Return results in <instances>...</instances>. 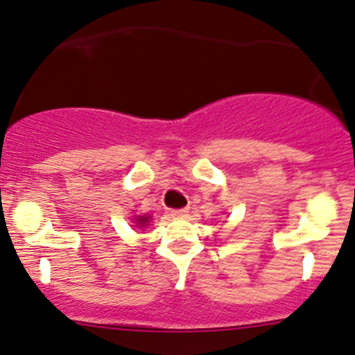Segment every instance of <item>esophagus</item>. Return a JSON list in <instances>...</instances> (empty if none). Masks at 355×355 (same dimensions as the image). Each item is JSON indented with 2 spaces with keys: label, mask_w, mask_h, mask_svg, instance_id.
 <instances>
[{
  "label": "esophagus",
  "mask_w": 355,
  "mask_h": 355,
  "mask_svg": "<svg viewBox=\"0 0 355 355\" xmlns=\"http://www.w3.org/2000/svg\"><path fill=\"white\" fill-rule=\"evenodd\" d=\"M171 216H173V218H184V216H188V209H174V211H171Z\"/></svg>",
  "instance_id": "34e87169"
}]
</instances>
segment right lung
<instances>
[{"instance_id": "add662e5", "label": "right lung", "mask_w": 355, "mask_h": 355, "mask_svg": "<svg viewBox=\"0 0 355 355\" xmlns=\"http://www.w3.org/2000/svg\"><path fill=\"white\" fill-rule=\"evenodd\" d=\"M149 221H150L149 214H139V216H134V223L137 228H146V226L149 225Z\"/></svg>"}]
</instances>
